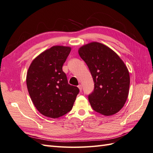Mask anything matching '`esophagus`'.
<instances>
[{
	"mask_svg": "<svg viewBox=\"0 0 153 153\" xmlns=\"http://www.w3.org/2000/svg\"><path fill=\"white\" fill-rule=\"evenodd\" d=\"M78 88H79L80 92H81V91H82V86H81V85H78Z\"/></svg>",
	"mask_w": 153,
	"mask_h": 153,
	"instance_id": "34e87169",
	"label": "esophagus"
}]
</instances>
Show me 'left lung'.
Wrapping results in <instances>:
<instances>
[{"instance_id":"8db88e82","label":"left lung","mask_w":153,"mask_h":153,"mask_svg":"<svg viewBox=\"0 0 153 153\" xmlns=\"http://www.w3.org/2000/svg\"><path fill=\"white\" fill-rule=\"evenodd\" d=\"M78 52L94 83V91L88 95L93 110L104 116L119 112L126 102L130 85L123 61L110 48L97 42L81 46Z\"/></svg>"}]
</instances>
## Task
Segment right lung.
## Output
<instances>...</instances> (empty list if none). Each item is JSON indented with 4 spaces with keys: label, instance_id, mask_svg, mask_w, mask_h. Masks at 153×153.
Wrapping results in <instances>:
<instances>
[{
    "label": "right lung",
    "instance_id": "add662e5",
    "mask_svg": "<svg viewBox=\"0 0 153 153\" xmlns=\"http://www.w3.org/2000/svg\"><path fill=\"white\" fill-rule=\"evenodd\" d=\"M70 51V47L52 46L34 59L28 68L26 85L31 100L46 117L57 118L70 112L79 94L62 69Z\"/></svg>",
    "mask_w": 153,
    "mask_h": 153
}]
</instances>
